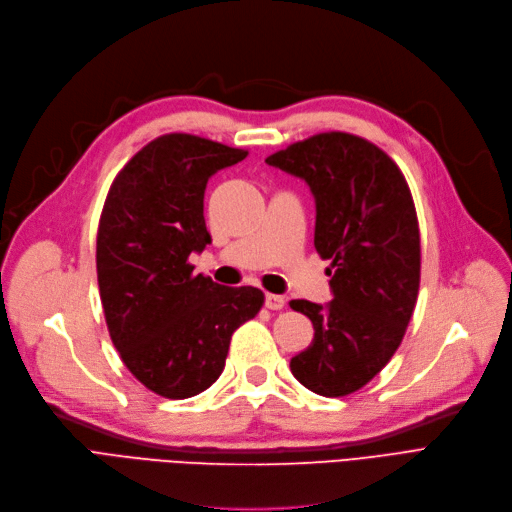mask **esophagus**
<instances>
[{"label":"esophagus","instance_id":"obj_1","mask_svg":"<svg viewBox=\"0 0 512 512\" xmlns=\"http://www.w3.org/2000/svg\"><path fill=\"white\" fill-rule=\"evenodd\" d=\"M286 305V299L282 297V295H265V307H268V309H282Z\"/></svg>","mask_w":512,"mask_h":512}]
</instances>
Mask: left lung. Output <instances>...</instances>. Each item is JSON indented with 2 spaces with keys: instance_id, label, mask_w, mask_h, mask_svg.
Here are the masks:
<instances>
[{
  "instance_id": "1",
  "label": "left lung",
  "mask_w": 512,
  "mask_h": 512,
  "mask_svg": "<svg viewBox=\"0 0 512 512\" xmlns=\"http://www.w3.org/2000/svg\"><path fill=\"white\" fill-rule=\"evenodd\" d=\"M265 163L305 180L316 198V251L330 259L332 301H291L314 324L291 372L318 395H349L393 358L416 305L420 232L408 182L387 152L343 131L295 142Z\"/></svg>"
}]
</instances>
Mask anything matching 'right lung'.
<instances>
[{
  "instance_id": "right-lung-1",
  "label": "right lung",
  "mask_w": 512,
  "mask_h": 512,
  "mask_svg": "<svg viewBox=\"0 0 512 512\" xmlns=\"http://www.w3.org/2000/svg\"><path fill=\"white\" fill-rule=\"evenodd\" d=\"M247 150L190 133H165L119 171L96 240L100 299L123 364L150 391L186 399L226 366L234 330L255 318L263 293L192 274L190 253L211 242L205 188Z\"/></svg>"
}]
</instances>
